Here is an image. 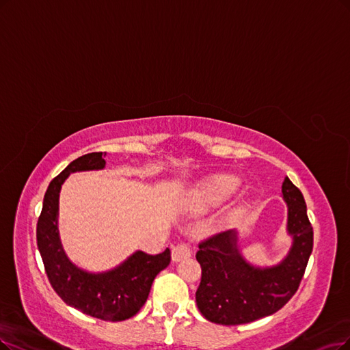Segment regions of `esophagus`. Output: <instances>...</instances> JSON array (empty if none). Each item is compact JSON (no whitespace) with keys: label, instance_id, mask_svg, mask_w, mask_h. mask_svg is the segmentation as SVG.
Here are the masks:
<instances>
[{"label":"esophagus","instance_id":"1","mask_svg":"<svg viewBox=\"0 0 350 350\" xmlns=\"http://www.w3.org/2000/svg\"><path fill=\"white\" fill-rule=\"evenodd\" d=\"M191 256V250L187 243H178L172 250V260L173 262H180Z\"/></svg>","mask_w":350,"mask_h":350}]
</instances>
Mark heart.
Returning a JSON list of instances; mask_svg holds the SVG:
<instances>
[{
  "mask_svg": "<svg viewBox=\"0 0 350 350\" xmlns=\"http://www.w3.org/2000/svg\"><path fill=\"white\" fill-rule=\"evenodd\" d=\"M239 185V178L230 174H217L211 177L190 193L186 211L190 215H203L234 195Z\"/></svg>",
  "mask_w": 350,
  "mask_h": 350,
  "instance_id": "heart-1",
  "label": "heart"
}]
</instances>
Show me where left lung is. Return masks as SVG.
<instances>
[{
  "label": "left lung",
  "instance_id": "obj_1",
  "mask_svg": "<svg viewBox=\"0 0 350 350\" xmlns=\"http://www.w3.org/2000/svg\"><path fill=\"white\" fill-rule=\"evenodd\" d=\"M281 198L287 204L291 247L278 264L256 267L245 260L235 229L199 245L202 281L196 304L209 321L230 326L274 314L299 288L313 251V228L301 191L288 177L282 182Z\"/></svg>",
  "mask_w": 350,
  "mask_h": 350
}]
</instances>
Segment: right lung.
<instances>
[{
	"label": "right lung",
	"instance_id": "add662e5",
	"mask_svg": "<svg viewBox=\"0 0 350 350\" xmlns=\"http://www.w3.org/2000/svg\"><path fill=\"white\" fill-rule=\"evenodd\" d=\"M105 154H85L51 180L37 222V247L51 287L64 303L100 320L121 321L139 312L148 299L154 278L170 264L172 256L168 248L159 255L135 251L120 265L102 273H90L68 258L59 235L62 185L72 173L103 170Z\"/></svg>",
	"mask_w": 350,
	"mask_h": 350
}]
</instances>
